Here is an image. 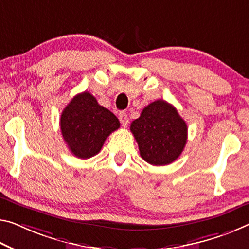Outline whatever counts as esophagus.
Here are the masks:
<instances>
[{"instance_id":"obj_1","label":"esophagus","mask_w":249,"mask_h":249,"mask_svg":"<svg viewBox=\"0 0 249 249\" xmlns=\"http://www.w3.org/2000/svg\"><path fill=\"white\" fill-rule=\"evenodd\" d=\"M118 120H120L122 126H124V127H126L128 124V116L127 114H126L125 112H121L120 115H118Z\"/></svg>"}]
</instances>
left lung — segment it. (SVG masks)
<instances>
[{
	"label": "left lung",
	"instance_id": "8db88e82",
	"mask_svg": "<svg viewBox=\"0 0 249 249\" xmlns=\"http://www.w3.org/2000/svg\"><path fill=\"white\" fill-rule=\"evenodd\" d=\"M131 132L145 161L164 166L178 159L187 142V125L177 109L166 101L157 100L133 121Z\"/></svg>",
	"mask_w": 249,
	"mask_h": 249
}]
</instances>
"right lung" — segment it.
<instances>
[{"label":"right lung","instance_id":"add662e5","mask_svg":"<svg viewBox=\"0 0 249 249\" xmlns=\"http://www.w3.org/2000/svg\"><path fill=\"white\" fill-rule=\"evenodd\" d=\"M61 131L70 151L78 159H89L101 151L105 140L120 128V121L97 103L89 92L77 94L62 112Z\"/></svg>","mask_w":249,"mask_h":249}]
</instances>
